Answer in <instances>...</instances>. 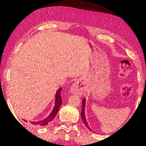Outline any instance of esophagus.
I'll return each mask as SVG.
<instances>
[{
	"instance_id": "esophagus-1",
	"label": "esophagus",
	"mask_w": 146,
	"mask_h": 146,
	"mask_svg": "<svg viewBox=\"0 0 146 146\" xmlns=\"http://www.w3.org/2000/svg\"><path fill=\"white\" fill-rule=\"evenodd\" d=\"M71 92L73 94H78L79 95H83L84 94V88L82 84L78 81L73 84L72 87L71 88Z\"/></svg>"
}]
</instances>
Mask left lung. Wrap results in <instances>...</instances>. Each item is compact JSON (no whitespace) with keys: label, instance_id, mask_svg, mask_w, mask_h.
Listing matches in <instances>:
<instances>
[{"label":"left lung","instance_id":"left-lung-1","mask_svg":"<svg viewBox=\"0 0 146 146\" xmlns=\"http://www.w3.org/2000/svg\"><path fill=\"white\" fill-rule=\"evenodd\" d=\"M85 104H86V99L85 98H83L82 100V111H81V117H82V119L83 120V122L84 123V124L86 127H87L89 129L90 131L91 130V128L89 127V125L88 124V122H87V120L86 119V117H85V113H84V111H85ZM92 131V130H91Z\"/></svg>","mask_w":146,"mask_h":146}]
</instances>
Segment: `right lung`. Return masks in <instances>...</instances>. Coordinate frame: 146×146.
Here are the masks:
<instances>
[{
	"label": "right lung",
	"instance_id": "add662e5",
	"mask_svg": "<svg viewBox=\"0 0 146 146\" xmlns=\"http://www.w3.org/2000/svg\"><path fill=\"white\" fill-rule=\"evenodd\" d=\"M61 90L62 88H59L56 93V96H55V106L53 109V111L51 113L49 114L48 117L44 118V119L37 121V122H31L29 121V122H31V124L34 125H36V126H44V125H48V123H50L51 121L53 120L54 118H55L56 114L59 110V108H60V106L62 104V100L61 98ZM25 122H26V120H24Z\"/></svg>",
	"mask_w": 146,
	"mask_h": 146
}]
</instances>
